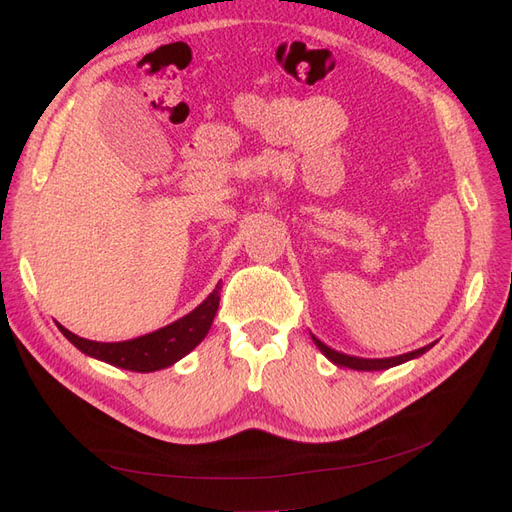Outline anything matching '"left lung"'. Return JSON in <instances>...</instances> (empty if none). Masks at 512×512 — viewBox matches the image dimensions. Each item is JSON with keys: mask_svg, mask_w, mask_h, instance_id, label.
<instances>
[{"mask_svg": "<svg viewBox=\"0 0 512 512\" xmlns=\"http://www.w3.org/2000/svg\"><path fill=\"white\" fill-rule=\"evenodd\" d=\"M312 339H314V344L320 348V352H322L324 356H327L329 361H333V363L339 365V367H348V369H356V371H380V369H389V367L406 363V361H410V359H416V356L425 354L431 346H436V342H433V344H429V346H425V348L412 350V352H408V354L391 356V359H359V356L342 354V352H337V350H333V348H329V346H324V344L320 342V339L314 337V335H312Z\"/></svg>", "mask_w": 512, "mask_h": 512, "instance_id": "1", "label": "left lung"}]
</instances>
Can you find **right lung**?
I'll return each mask as SVG.
<instances>
[{"label":"right lung","instance_id":"1","mask_svg":"<svg viewBox=\"0 0 512 512\" xmlns=\"http://www.w3.org/2000/svg\"><path fill=\"white\" fill-rule=\"evenodd\" d=\"M220 290L222 286L218 284L209 297L196 309H192L188 316L170 322L164 329L147 333L143 337L128 339V342H91V339L70 333L66 327H61L59 322L57 327L68 337V342H72L81 352L94 356V359L128 371H143L145 374V371H158L170 367L203 342L211 329L215 312H218Z\"/></svg>","mask_w":512,"mask_h":512}]
</instances>
